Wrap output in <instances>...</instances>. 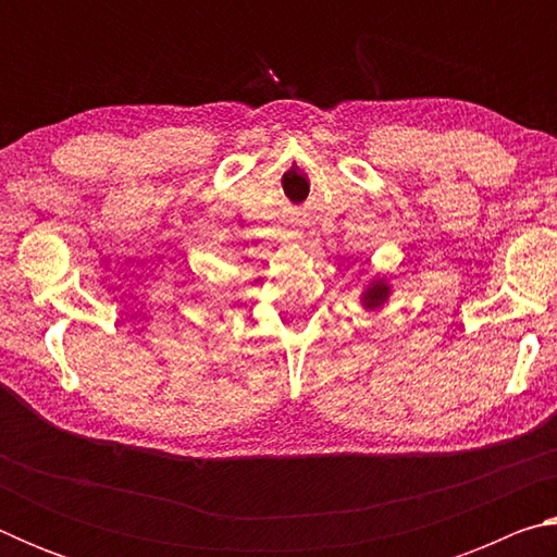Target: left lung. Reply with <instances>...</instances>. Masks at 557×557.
<instances>
[{
	"label": "left lung",
	"mask_w": 557,
	"mask_h": 557,
	"mask_svg": "<svg viewBox=\"0 0 557 557\" xmlns=\"http://www.w3.org/2000/svg\"><path fill=\"white\" fill-rule=\"evenodd\" d=\"M388 297H391V285L383 277L373 280L371 285L361 292V301L366 309H381L385 301H388Z\"/></svg>",
	"instance_id": "obj_1"
}]
</instances>
